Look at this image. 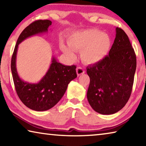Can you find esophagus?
<instances>
[{"label": "esophagus", "instance_id": "1", "mask_svg": "<svg viewBox=\"0 0 146 146\" xmlns=\"http://www.w3.org/2000/svg\"><path fill=\"white\" fill-rule=\"evenodd\" d=\"M76 73H77V75L78 76L80 75H82V74H84V73H85V71L82 68H80V67H78V68H76Z\"/></svg>", "mask_w": 146, "mask_h": 146}]
</instances>
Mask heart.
<instances>
[{"label": "heart", "mask_w": 146, "mask_h": 146, "mask_svg": "<svg viewBox=\"0 0 146 146\" xmlns=\"http://www.w3.org/2000/svg\"><path fill=\"white\" fill-rule=\"evenodd\" d=\"M68 46L62 44L60 49L67 57L75 58L74 51H80V58L87 64H95L103 60L110 51L111 40L108 34L90 29L75 32L68 38Z\"/></svg>", "instance_id": "heart-1"}]
</instances>
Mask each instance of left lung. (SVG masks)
I'll return each instance as SVG.
<instances>
[{
	"mask_svg": "<svg viewBox=\"0 0 146 146\" xmlns=\"http://www.w3.org/2000/svg\"><path fill=\"white\" fill-rule=\"evenodd\" d=\"M137 59L127 35L116 28V36L109 55L87 67L90 83L88 100L96 112L111 115L126 104L131 93Z\"/></svg>",
	"mask_w": 146,
	"mask_h": 146,
	"instance_id": "8db88e82",
	"label": "left lung"
}]
</instances>
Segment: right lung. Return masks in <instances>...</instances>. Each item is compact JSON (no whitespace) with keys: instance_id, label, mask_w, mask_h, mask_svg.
I'll list each match as a JSON object with an SVG mask.
<instances>
[{"instance_id":"right-lung-1","label":"right lung","mask_w":146,"mask_h":146,"mask_svg":"<svg viewBox=\"0 0 146 146\" xmlns=\"http://www.w3.org/2000/svg\"><path fill=\"white\" fill-rule=\"evenodd\" d=\"M51 23L49 20H38L26 27L20 35L11 58V70L17 95L24 105L36 111L48 110L55 106L63 97L69 83L77 76L75 65H63L54 56L48 71L38 82H25L19 75L16 66L19 45L30 36L47 33Z\"/></svg>"}]
</instances>
